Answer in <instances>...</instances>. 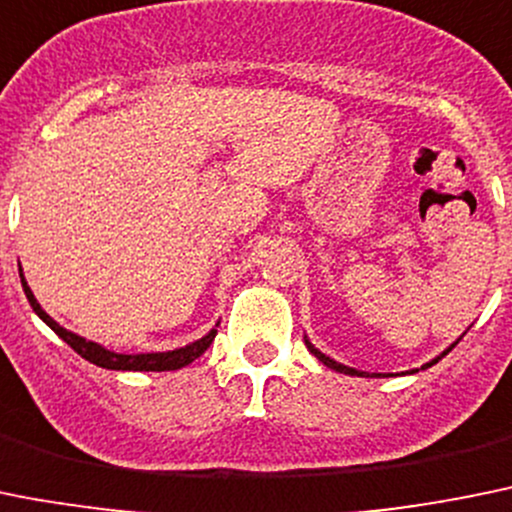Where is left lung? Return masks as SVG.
Returning a JSON list of instances; mask_svg holds the SVG:
<instances>
[{
    "label": "left lung",
    "mask_w": 512,
    "mask_h": 512,
    "mask_svg": "<svg viewBox=\"0 0 512 512\" xmlns=\"http://www.w3.org/2000/svg\"><path fill=\"white\" fill-rule=\"evenodd\" d=\"M308 348H310V351L315 353V356H318V361H323V364L328 366V369H333V371H341V374H348V376H369V374H364V371H356V369H348V366H343V364H336V361H333V358H328L326 353L315 351V348L310 346V343H308ZM452 348H455V346H452ZM452 348H447V351H444L442 356H447V353H450ZM432 364H437V358H434ZM432 364H427V366H432ZM427 366H424V369H427Z\"/></svg>",
    "instance_id": "obj_1"
}]
</instances>
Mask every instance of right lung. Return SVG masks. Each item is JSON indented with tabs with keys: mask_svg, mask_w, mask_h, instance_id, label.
<instances>
[{
	"mask_svg": "<svg viewBox=\"0 0 512 512\" xmlns=\"http://www.w3.org/2000/svg\"><path fill=\"white\" fill-rule=\"evenodd\" d=\"M19 278H22V270H19ZM22 288H25V295H27V300H30L32 310L40 315L42 321H45L47 326L57 333V336L68 343L75 353H80L85 361H90V364H95V366H103V369H116V371H176V369H184V366H189L194 358L202 356V353L209 348V343L214 341V336H217V331H209L202 341L191 343V346H186V348H176V351H166V353H138V356L113 353V351H108V348L98 346V343L85 341V338L75 336V333H70V331H65L62 326H57L50 315L40 308V303L35 300V295H32L30 285L25 283V278H22Z\"/></svg>",
	"mask_w": 512,
	"mask_h": 512,
	"instance_id": "right-lung-1",
	"label": "right lung"
}]
</instances>
